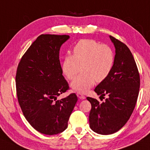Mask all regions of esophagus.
I'll list each match as a JSON object with an SVG mask.
<instances>
[{"instance_id":"obj_1","label":"esophagus","mask_w":150,"mask_h":150,"mask_svg":"<svg viewBox=\"0 0 150 150\" xmlns=\"http://www.w3.org/2000/svg\"><path fill=\"white\" fill-rule=\"evenodd\" d=\"M77 96L80 99H85L86 98V97L81 93H77Z\"/></svg>"}]
</instances>
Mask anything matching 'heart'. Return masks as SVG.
Listing matches in <instances>:
<instances>
[{"mask_svg":"<svg viewBox=\"0 0 150 150\" xmlns=\"http://www.w3.org/2000/svg\"><path fill=\"white\" fill-rule=\"evenodd\" d=\"M73 53L64 56L61 68L65 76L70 80L82 64V73L71 82L72 89L79 93H86L96 81L100 82L105 80L114 67L115 55L112 49L95 40L78 41L73 47Z\"/></svg>","mask_w":150,"mask_h":150,"instance_id":"heart-1","label":"heart"}]
</instances>
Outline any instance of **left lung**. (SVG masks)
I'll return each instance as SVG.
<instances>
[{
  "mask_svg": "<svg viewBox=\"0 0 150 150\" xmlns=\"http://www.w3.org/2000/svg\"><path fill=\"white\" fill-rule=\"evenodd\" d=\"M115 47V61L112 70L94 91L100 97L108 96L100 103L87 97L91 103L90 128L101 135L112 134L122 129L133 113L140 89V75L136 61L124 43L110 35Z\"/></svg>",
  "mask_w": 150,
  "mask_h": 150,
  "instance_id": "left-lung-1",
  "label": "left lung"
}]
</instances>
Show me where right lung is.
<instances>
[{"instance_id": "add662e5", "label": "right lung", "mask_w": 150, "mask_h": 150, "mask_svg": "<svg viewBox=\"0 0 150 150\" xmlns=\"http://www.w3.org/2000/svg\"><path fill=\"white\" fill-rule=\"evenodd\" d=\"M69 38L67 35H40L18 65V102L28 123L43 134L55 135L66 130L77 101L74 93L57 100V96L69 89L59 60L61 46Z\"/></svg>"}]
</instances>
